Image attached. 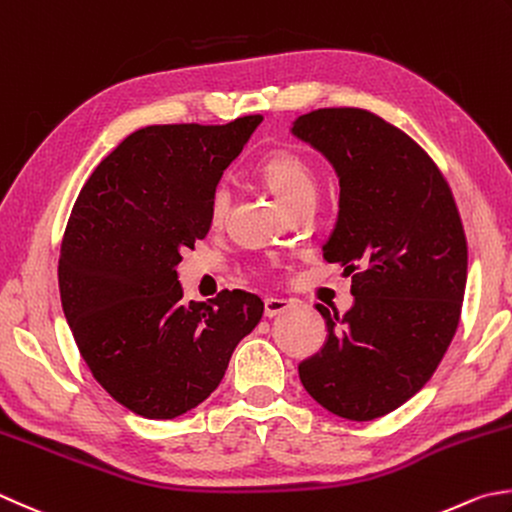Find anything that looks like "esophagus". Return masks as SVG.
I'll list each match as a JSON object with an SVG mask.
<instances>
[{"label": "esophagus", "mask_w": 512, "mask_h": 512, "mask_svg": "<svg viewBox=\"0 0 512 512\" xmlns=\"http://www.w3.org/2000/svg\"><path fill=\"white\" fill-rule=\"evenodd\" d=\"M292 310V301L287 298H265V316L274 318Z\"/></svg>", "instance_id": "1"}]
</instances>
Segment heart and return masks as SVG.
Here are the masks:
<instances>
[{"label":"heart","instance_id":"b5f03b06","mask_svg":"<svg viewBox=\"0 0 512 512\" xmlns=\"http://www.w3.org/2000/svg\"><path fill=\"white\" fill-rule=\"evenodd\" d=\"M258 178L287 209L301 198L314 196V171L296 151H276L258 165ZM229 211V191L218 187L209 202V216L214 223H223Z\"/></svg>","mask_w":512,"mask_h":512}]
</instances>
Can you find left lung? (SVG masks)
Listing matches in <instances>:
<instances>
[{
	"mask_svg": "<svg viewBox=\"0 0 512 512\" xmlns=\"http://www.w3.org/2000/svg\"><path fill=\"white\" fill-rule=\"evenodd\" d=\"M292 133L339 178L327 263L352 276L354 305H325L321 352L298 363L310 397L336 417L372 421L428 383L457 332L468 247L446 178L417 142L363 109H318Z\"/></svg>",
	"mask_w": 512,
	"mask_h": 512,
	"instance_id": "obj_1",
	"label": "left lung"
}]
</instances>
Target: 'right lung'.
Listing matches in <instances>:
<instances>
[{
  "label": "right lung",
  "instance_id": "add662e5",
  "mask_svg": "<svg viewBox=\"0 0 512 512\" xmlns=\"http://www.w3.org/2000/svg\"><path fill=\"white\" fill-rule=\"evenodd\" d=\"M260 115L225 127L165 124L124 140L86 180L64 231L62 310L95 381L147 419L194 410L263 316L256 294L182 298V252L211 227L209 202Z\"/></svg>",
  "mask_w": 512,
  "mask_h": 512
}]
</instances>
